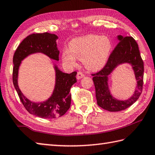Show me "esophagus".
<instances>
[{
	"label": "esophagus",
	"instance_id": "34e87169",
	"mask_svg": "<svg viewBox=\"0 0 155 155\" xmlns=\"http://www.w3.org/2000/svg\"><path fill=\"white\" fill-rule=\"evenodd\" d=\"M84 77H85V75H84L83 73H82V72H78L77 73V78L78 80L81 79V78H83Z\"/></svg>",
	"mask_w": 155,
	"mask_h": 155
}]
</instances>
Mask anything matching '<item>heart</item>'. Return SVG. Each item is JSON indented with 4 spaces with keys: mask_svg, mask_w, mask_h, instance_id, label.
I'll list each match as a JSON object with an SVG mask.
<instances>
[{
    "mask_svg": "<svg viewBox=\"0 0 155 155\" xmlns=\"http://www.w3.org/2000/svg\"><path fill=\"white\" fill-rule=\"evenodd\" d=\"M111 49L112 42L106 36L89 35L72 40L68 50L61 53V60L67 66H74L77 58L83 61L87 69L97 71L105 66Z\"/></svg>",
    "mask_w": 155,
    "mask_h": 155,
    "instance_id": "obj_1",
    "label": "heart"
}]
</instances>
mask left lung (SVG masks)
Wrapping results in <instances>:
<instances>
[{
    "label": "left lung",
    "mask_w": 155,
    "mask_h": 155,
    "mask_svg": "<svg viewBox=\"0 0 155 155\" xmlns=\"http://www.w3.org/2000/svg\"><path fill=\"white\" fill-rule=\"evenodd\" d=\"M119 43L110 55L108 60L102 70L94 76L95 97L97 105L110 112L123 110L131 106L141 95L144 78V62L140 55L138 45L131 36L123 37L117 36ZM128 63L131 65L137 81L134 94L127 100L120 101L111 95L109 88V76L119 65Z\"/></svg>",
    "instance_id": "left-lung-1"
}]
</instances>
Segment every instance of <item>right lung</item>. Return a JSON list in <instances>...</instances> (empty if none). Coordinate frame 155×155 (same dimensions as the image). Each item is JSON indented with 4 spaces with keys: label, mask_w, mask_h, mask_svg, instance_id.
<instances>
[{
    "label": "right lung",
    "mask_w": 155,
    "mask_h": 155,
    "mask_svg": "<svg viewBox=\"0 0 155 155\" xmlns=\"http://www.w3.org/2000/svg\"><path fill=\"white\" fill-rule=\"evenodd\" d=\"M58 38L57 35L48 32L32 34L22 41L13 55V83L19 99L28 112L43 119H55L62 116L68 111L71 104L70 88L77 83L76 75L77 72L64 73L53 64L55 81L52 94L46 100L35 102L28 99L19 89L18 81L19 68L21 61L34 53H43L50 59L59 61L60 51L56 43Z\"/></svg>",
    "instance_id": "obj_1"
}]
</instances>
